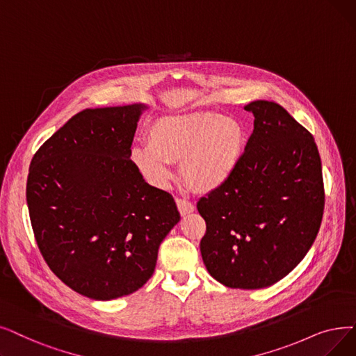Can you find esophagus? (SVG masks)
Wrapping results in <instances>:
<instances>
[{
    "label": "esophagus",
    "mask_w": 356,
    "mask_h": 356,
    "mask_svg": "<svg viewBox=\"0 0 356 356\" xmlns=\"http://www.w3.org/2000/svg\"><path fill=\"white\" fill-rule=\"evenodd\" d=\"M176 204H177V208L180 211L181 215H188L191 212L195 211V205L191 202V200L188 199H183V197H179L176 199Z\"/></svg>",
    "instance_id": "esophagus-1"
}]
</instances>
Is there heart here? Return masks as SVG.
Returning a JSON list of instances; mask_svg holds the SVG:
<instances>
[{"label":"heart","mask_w":356,"mask_h":356,"mask_svg":"<svg viewBox=\"0 0 356 356\" xmlns=\"http://www.w3.org/2000/svg\"><path fill=\"white\" fill-rule=\"evenodd\" d=\"M147 145L135 147L131 159L152 184L170 179V163L196 192H211L224 184L243 157L245 131L234 118L199 111L159 118L147 129Z\"/></svg>","instance_id":"obj_1"}]
</instances>
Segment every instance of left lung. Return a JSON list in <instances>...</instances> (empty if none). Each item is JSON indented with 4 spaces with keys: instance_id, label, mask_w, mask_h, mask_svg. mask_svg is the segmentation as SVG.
Returning a JSON list of instances; mask_svg holds the SVG:
<instances>
[{
    "instance_id": "1",
    "label": "left lung",
    "mask_w": 356,
    "mask_h": 356,
    "mask_svg": "<svg viewBox=\"0 0 356 356\" xmlns=\"http://www.w3.org/2000/svg\"><path fill=\"white\" fill-rule=\"evenodd\" d=\"M254 129L231 177L199 199L207 222L200 254L228 288L281 281L313 245L324 211L321 161L313 135L281 104L244 106Z\"/></svg>"
}]
</instances>
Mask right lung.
<instances>
[{
  "mask_svg": "<svg viewBox=\"0 0 356 356\" xmlns=\"http://www.w3.org/2000/svg\"><path fill=\"white\" fill-rule=\"evenodd\" d=\"M144 104L86 109L36 151L26 197L39 250L75 292L107 301L140 289L179 221L173 196L131 160Z\"/></svg>",
  "mask_w": 356,
  "mask_h": 356,
  "instance_id": "right-lung-1",
  "label": "right lung"
}]
</instances>
